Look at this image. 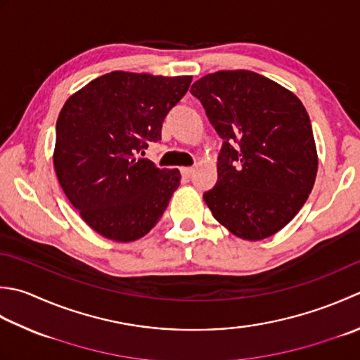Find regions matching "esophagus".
<instances>
[{"label": "esophagus", "instance_id": "34e87169", "mask_svg": "<svg viewBox=\"0 0 360 360\" xmlns=\"http://www.w3.org/2000/svg\"><path fill=\"white\" fill-rule=\"evenodd\" d=\"M181 174H182V178L188 179L190 176L193 174V168H192V167H182V168H181Z\"/></svg>", "mask_w": 360, "mask_h": 360}]
</instances>
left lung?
Listing matches in <instances>:
<instances>
[{
  "mask_svg": "<svg viewBox=\"0 0 360 360\" xmlns=\"http://www.w3.org/2000/svg\"><path fill=\"white\" fill-rule=\"evenodd\" d=\"M190 91L223 139L218 181L202 195L210 212L243 240L276 234L304 206L319 168L306 108L248 70L206 75Z\"/></svg>",
  "mask_w": 360,
  "mask_h": 360,
  "instance_id": "1",
  "label": "left lung"
}]
</instances>
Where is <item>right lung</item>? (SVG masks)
Instances as JSON below:
<instances>
[{
	"label": "right lung",
	"instance_id": "1",
	"mask_svg": "<svg viewBox=\"0 0 360 360\" xmlns=\"http://www.w3.org/2000/svg\"><path fill=\"white\" fill-rule=\"evenodd\" d=\"M192 76L112 72L68 98L56 123L54 170L81 218L98 234L134 242L148 234L179 187L178 168L139 158Z\"/></svg>",
	"mask_w": 360,
	"mask_h": 360
}]
</instances>
